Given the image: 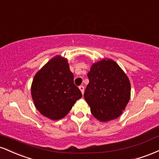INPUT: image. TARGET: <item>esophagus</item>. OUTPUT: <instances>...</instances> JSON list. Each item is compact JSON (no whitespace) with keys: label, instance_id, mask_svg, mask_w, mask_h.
Returning <instances> with one entry per match:
<instances>
[{"label":"esophagus","instance_id":"esophagus-1","mask_svg":"<svg viewBox=\"0 0 159 159\" xmlns=\"http://www.w3.org/2000/svg\"><path fill=\"white\" fill-rule=\"evenodd\" d=\"M79 89H80V90H81V92L82 93V94H84V87L81 85L79 87Z\"/></svg>","mask_w":159,"mask_h":159}]
</instances>
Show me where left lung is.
Returning <instances> with one entry per match:
<instances>
[{
    "mask_svg": "<svg viewBox=\"0 0 159 159\" xmlns=\"http://www.w3.org/2000/svg\"><path fill=\"white\" fill-rule=\"evenodd\" d=\"M87 77L84 97L94 117L101 122L119 117L131 96L130 81L123 69L113 60L103 59L92 65Z\"/></svg>",
    "mask_w": 159,
    "mask_h": 159,
    "instance_id": "left-lung-1",
    "label": "left lung"
}]
</instances>
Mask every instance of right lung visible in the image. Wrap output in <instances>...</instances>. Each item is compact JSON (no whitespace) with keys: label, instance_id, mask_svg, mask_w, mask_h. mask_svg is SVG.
I'll return each instance as SVG.
<instances>
[{"label":"right lung","instance_id":"1","mask_svg":"<svg viewBox=\"0 0 159 159\" xmlns=\"http://www.w3.org/2000/svg\"><path fill=\"white\" fill-rule=\"evenodd\" d=\"M31 96L36 109L49 119L61 120L68 114L82 94L75 85L67 59L55 56L36 72Z\"/></svg>","mask_w":159,"mask_h":159}]
</instances>
